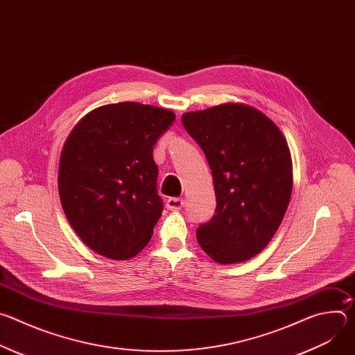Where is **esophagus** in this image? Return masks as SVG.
Here are the masks:
<instances>
[{"label":"esophagus","instance_id":"obj_1","mask_svg":"<svg viewBox=\"0 0 355 355\" xmlns=\"http://www.w3.org/2000/svg\"><path fill=\"white\" fill-rule=\"evenodd\" d=\"M184 207V200L181 198H168L167 199V208L170 211H180Z\"/></svg>","mask_w":355,"mask_h":355}]
</instances>
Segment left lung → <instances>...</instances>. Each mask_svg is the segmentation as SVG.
<instances>
[{"label": "left lung", "instance_id": "1", "mask_svg": "<svg viewBox=\"0 0 355 355\" xmlns=\"http://www.w3.org/2000/svg\"><path fill=\"white\" fill-rule=\"evenodd\" d=\"M182 125L205 153L216 209L196 240L220 264L247 261L278 230L292 193L289 147L277 125L243 104L187 112Z\"/></svg>", "mask_w": 355, "mask_h": 355}]
</instances>
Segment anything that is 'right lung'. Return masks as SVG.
<instances>
[{
  "instance_id": "right-lung-1",
  "label": "right lung",
  "mask_w": 355,
  "mask_h": 355,
  "mask_svg": "<svg viewBox=\"0 0 355 355\" xmlns=\"http://www.w3.org/2000/svg\"><path fill=\"white\" fill-rule=\"evenodd\" d=\"M174 112L137 103L85 115L62 151L59 193L77 236L95 252L128 260L153 236L163 212L153 148Z\"/></svg>"
}]
</instances>
